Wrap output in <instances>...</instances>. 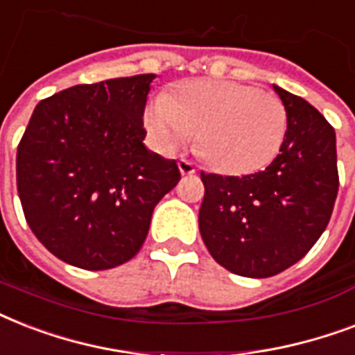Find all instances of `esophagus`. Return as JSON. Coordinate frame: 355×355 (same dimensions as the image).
Returning a JSON list of instances; mask_svg holds the SVG:
<instances>
[{
    "label": "esophagus",
    "instance_id": "34e87169",
    "mask_svg": "<svg viewBox=\"0 0 355 355\" xmlns=\"http://www.w3.org/2000/svg\"><path fill=\"white\" fill-rule=\"evenodd\" d=\"M178 169H180V173H182V175H193V173L197 171V167H195L189 160H186V158L178 160Z\"/></svg>",
    "mask_w": 355,
    "mask_h": 355
}]
</instances>
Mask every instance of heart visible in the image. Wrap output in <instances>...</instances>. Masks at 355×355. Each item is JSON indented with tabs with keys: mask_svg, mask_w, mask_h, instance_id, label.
Instances as JSON below:
<instances>
[{
	"mask_svg": "<svg viewBox=\"0 0 355 355\" xmlns=\"http://www.w3.org/2000/svg\"><path fill=\"white\" fill-rule=\"evenodd\" d=\"M145 127L158 149L173 153L188 144L214 169L243 175L263 169L280 153L287 134L284 103L256 86L234 80H193L175 96H156Z\"/></svg>",
	"mask_w": 355,
	"mask_h": 355,
	"instance_id": "obj_1",
	"label": "heart"
}]
</instances>
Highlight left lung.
Segmentation results:
<instances>
[{
	"label": "left lung",
	"mask_w": 355,
	"mask_h": 355,
	"mask_svg": "<svg viewBox=\"0 0 355 355\" xmlns=\"http://www.w3.org/2000/svg\"><path fill=\"white\" fill-rule=\"evenodd\" d=\"M287 114L280 153L245 177L200 173L199 230L211 258L234 275L269 278L302 259L328 227L339 189L336 130L280 86Z\"/></svg>",
	"instance_id": "1"
}]
</instances>
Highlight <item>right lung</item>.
I'll return each instance as SVG.
<instances>
[{
	"instance_id": "obj_1",
	"label": "right lung",
	"mask_w": 355,
	"mask_h": 355,
	"mask_svg": "<svg viewBox=\"0 0 355 355\" xmlns=\"http://www.w3.org/2000/svg\"><path fill=\"white\" fill-rule=\"evenodd\" d=\"M155 73L77 85L47 97L18 145L16 182L38 241L66 263L105 270L134 258L155 206L180 180L144 145Z\"/></svg>"
}]
</instances>
